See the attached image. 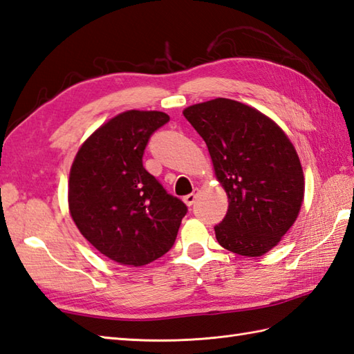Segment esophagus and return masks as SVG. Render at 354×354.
I'll list each match as a JSON object with an SVG mask.
<instances>
[{
    "instance_id": "1",
    "label": "esophagus",
    "mask_w": 354,
    "mask_h": 354,
    "mask_svg": "<svg viewBox=\"0 0 354 354\" xmlns=\"http://www.w3.org/2000/svg\"><path fill=\"white\" fill-rule=\"evenodd\" d=\"M197 195H198V189H194L192 194L183 197V201H185L186 206H192V204L195 203V200H197Z\"/></svg>"
}]
</instances>
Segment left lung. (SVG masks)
I'll use <instances>...</instances> for the list:
<instances>
[{"instance_id": "left-lung-1", "label": "left lung", "mask_w": 354, "mask_h": 354, "mask_svg": "<svg viewBox=\"0 0 354 354\" xmlns=\"http://www.w3.org/2000/svg\"><path fill=\"white\" fill-rule=\"evenodd\" d=\"M183 115L206 142L229 198L215 225L219 245L248 257L268 253L292 227L304 200L295 147L270 116L234 100L204 101Z\"/></svg>"}]
</instances>
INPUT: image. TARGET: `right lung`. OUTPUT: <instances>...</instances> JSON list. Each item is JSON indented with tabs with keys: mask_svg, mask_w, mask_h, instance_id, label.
<instances>
[{
	"mask_svg": "<svg viewBox=\"0 0 354 354\" xmlns=\"http://www.w3.org/2000/svg\"><path fill=\"white\" fill-rule=\"evenodd\" d=\"M168 121L163 112L125 111L100 125L71 165V218L101 254L124 266L168 253L186 215L183 201L142 165L148 139Z\"/></svg>",
	"mask_w": 354,
	"mask_h": 354,
	"instance_id": "right-lung-1",
	"label": "right lung"
}]
</instances>
